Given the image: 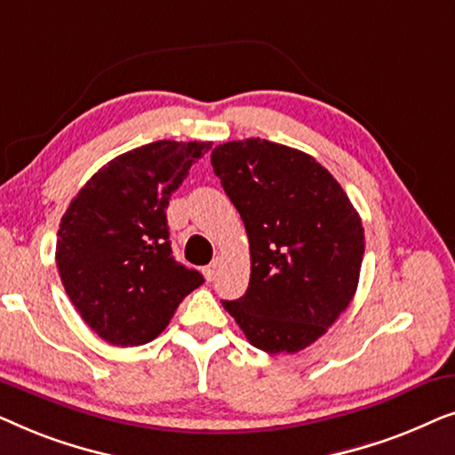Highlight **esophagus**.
Wrapping results in <instances>:
<instances>
[{
  "label": "esophagus",
  "mask_w": 455,
  "mask_h": 455,
  "mask_svg": "<svg viewBox=\"0 0 455 455\" xmlns=\"http://www.w3.org/2000/svg\"><path fill=\"white\" fill-rule=\"evenodd\" d=\"M217 267H220V260H213V263H209V265L204 267V269H203V273H204V279H207V282H211V279L215 277Z\"/></svg>",
  "instance_id": "34e87169"
}]
</instances>
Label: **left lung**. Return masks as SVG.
Returning <instances> with one entry per match:
<instances>
[{
	"label": "left lung",
	"instance_id": "1",
	"mask_svg": "<svg viewBox=\"0 0 455 455\" xmlns=\"http://www.w3.org/2000/svg\"><path fill=\"white\" fill-rule=\"evenodd\" d=\"M211 165L251 244L246 294L223 308L259 350L300 352L356 294L363 221L338 180L298 148L232 140L213 148Z\"/></svg>",
	"mask_w": 455,
	"mask_h": 455
}]
</instances>
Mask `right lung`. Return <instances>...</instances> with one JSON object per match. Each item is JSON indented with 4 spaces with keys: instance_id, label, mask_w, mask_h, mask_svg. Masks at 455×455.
I'll return each mask as SVG.
<instances>
[{
    "instance_id": "obj_1",
    "label": "right lung",
    "mask_w": 455,
    "mask_h": 455,
    "mask_svg": "<svg viewBox=\"0 0 455 455\" xmlns=\"http://www.w3.org/2000/svg\"><path fill=\"white\" fill-rule=\"evenodd\" d=\"M211 142L157 140L111 159L61 217L55 263L66 294L99 338L153 341L204 279L172 257L165 209Z\"/></svg>"
}]
</instances>
